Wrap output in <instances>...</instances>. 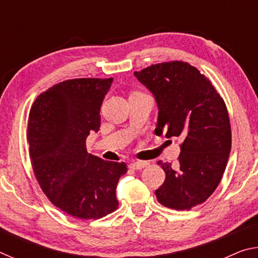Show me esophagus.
<instances>
[{
	"label": "esophagus",
	"mask_w": 258,
	"mask_h": 258,
	"mask_svg": "<svg viewBox=\"0 0 258 258\" xmlns=\"http://www.w3.org/2000/svg\"><path fill=\"white\" fill-rule=\"evenodd\" d=\"M148 165H149V163H148V161L140 160V161H133V163H131L130 164V167L132 168V169H135V171H140V169L147 167Z\"/></svg>",
	"instance_id": "obj_1"
}]
</instances>
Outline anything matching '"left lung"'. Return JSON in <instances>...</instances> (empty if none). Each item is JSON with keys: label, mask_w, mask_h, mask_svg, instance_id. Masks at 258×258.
<instances>
[{"label": "left lung", "mask_w": 258, "mask_h": 258, "mask_svg": "<svg viewBox=\"0 0 258 258\" xmlns=\"http://www.w3.org/2000/svg\"><path fill=\"white\" fill-rule=\"evenodd\" d=\"M158 108L156 135L182 140L178 165L158 161L166 173L156 197L165 207L189 211L207 200L221 182L231 151L225 103L206 76L182 61L134 72Z\"/></svg>", "instance_id": "obj_1"}]
</instances>
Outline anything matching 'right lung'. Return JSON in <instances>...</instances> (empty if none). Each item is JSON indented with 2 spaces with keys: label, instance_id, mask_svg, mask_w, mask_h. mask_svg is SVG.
<instances>
[{
  "label": "right lung",
  "instance_id": "add662e5",
  "mask_svg": "<svg viewBox=\"0 0 258 258\" xmlns=\"http://www.w3.org/2000/svg\"><path fill=\"white\" fill-rule=\"evenodd\" d=\"M113 78H77L47 89L28 118L29 156L42 190L63 213L99 220L116 211L125 163L87 154L86 138L101 125L100 109Z\"/></svg>",
  "mask_w": 258,
  "mask_h": 258
}]
</instances>
